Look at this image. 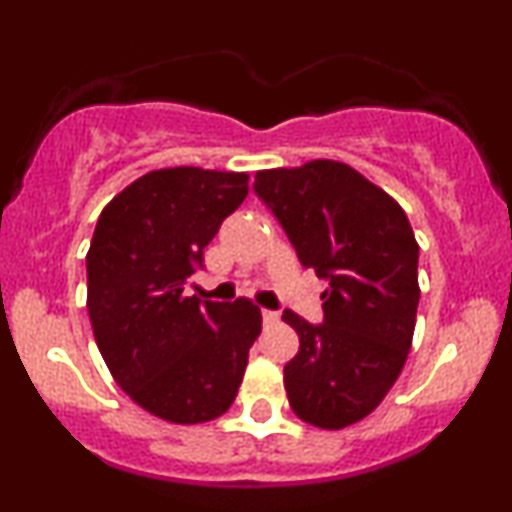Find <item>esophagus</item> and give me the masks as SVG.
Masks as SVG:
<instances>
[{"mask_svg":"<svg viewBox=\"0 0 512 512\" xmlns=\"http://www.w3.org/2000/svg\"><path fill=\"white\" fill-rule=\"evenodd\" d=\"M279 320V315L274 313V310H262V322L264 325H272V322Z\"/></svg>","mask_w":512,"mask_h":512,"instance_id":"1","label":"esophagus"}]
</instances>
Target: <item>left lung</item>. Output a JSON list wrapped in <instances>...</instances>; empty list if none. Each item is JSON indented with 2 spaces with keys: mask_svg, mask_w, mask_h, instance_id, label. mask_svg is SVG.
I'll return each mask as SVG.
<instances>
[{
  "mask_svg": "<svg viewBox=\"0 0 512 512\" xmlns=\"http://www.w3.org/2000/svg\"><path fill=\"white\" fill-rule=\"evenodd\" d=\"M255 195L281 223L303 267L325 279L322 322L284 310L298 354L284 385L298 419L344 428L383 402L407 361L419 305V245L407 214L337 161L260 170Z\"/></svg>",
  "mask_w": 512,
  "mask_h": 512,
  "instance_id": "obj_1",
  "label": "left lung"
}]
</instances>
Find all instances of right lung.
Here are the masks:
<instances>
[{
  "mask_svg": "<svg viewBox=\"0 0 512 512\" xmlns=\"http://www.w3.org/2000/svg\"><path fill=\"white\" fill-rule=\"evenodd\" d=\"M245 197V173L161 168L125 187L96 223L86 255L93 337L117 385L158 419H216L243 383L260 308L182 289Z\"/></svg>",
  "mask_w": 512,
  "mask_h": 512,
  "instance_id": "obj_1",
  "label": "right lung"
}]
</instances>
